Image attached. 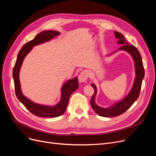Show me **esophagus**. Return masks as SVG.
Segmentation results:
<instances>
[{
	"label": "esophagus",
	"mask_w": 156,
	"mask_h": 156,
	"mask_svg": "<svg viewBox=\"0 0 156 156\" xmlns=\"http://www.w3.org/2000/svg\"><path fill=\"white\" fill-rule=\"evenodd\" d=\"M88 72H87V71H85V70H84V71H83L82 72L80 73L79 75V76H78L79 81L81 82V83L86 81L88 79Z\"/></svg>",
	"instance_id": "obj_1"
}]
</instances>
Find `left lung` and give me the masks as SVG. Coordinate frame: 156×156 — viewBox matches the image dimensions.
<instances>
[{
	"label": "left lung",
	"mask_w": 156,
	"mask_h": 156,
	"mask_svg": "<svg viewBox=\"0 0 156 156\" xmlns=\"http://www.w3.org/2000/svg\"><path fill=\"white\" fill-rule=\"evenodd\" d=\"M116 38L118 39L117 43L122 45L119 49V51L123 50L129 53L134 60L135 67L136 77L134 80L133 85L129 92L128 95L125 97L120 101L116 103L115 105L110 107L103 108L98 106L95 102V98L97 94V88L94 84H91V86L94 89V93L91 98L90 104L94 109L98 115L104 117H112L122 115L126 112L133 104V103L137 100L141 88V84L144 77V69L143 64L142 58L140 54L135 47L133 45H129L126 40L125 37L121 33L115 31Z\"/></svg>",
	"instance_id": "left-lung-1"
}]
</instances>
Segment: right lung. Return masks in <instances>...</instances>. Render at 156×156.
Instances as JSON below:
<instances>
[{"label": "right lung", "mask_w": 156, "mask_h": 156, "mask_svg": "<svg viewBox=\"0 0 156 156\" xmlns=\"http://www.w3.org/2000/svg\"><path fill=\"white\" fill-rule=\"evenodd\" d=\"M59 34L60 32L55 30H44L37 34L34 39L27 42L23 45V48L19 52L15 66L13 67V78L16 96L28 110L32 114L37 116L54 118L63 115L66 110L70 96L79 88L78 79L77 77L68 80L62 87V90H61L62 96H61L60 101L58 104L53 107L36 104L25 97L21 92L19 75H20L23 61L26 55L29 53L34 46L43 44L45 41H48Z\"/></svg>", "instance_id": "1"}]
</instances>
